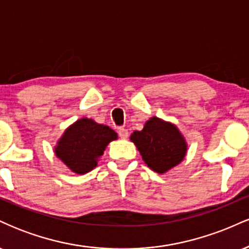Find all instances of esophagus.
<instances>
[{
  "label": "esophagus",
  "instance_id": "34e87169",
  "mask_svg": "<svg viewBox=\"0 0 249 249\" xmlns=\"http://www.w3.org/2000/svg\"><path fill=\"white\" fill-rule=\"evenodd\" d=\"M118 134H119V137H121V138L126 139L128 137V131L124 127H119L118 128Z\"/></svg>",
  "mask_w": 249,
  "mask_h": 249
}]
</instances>
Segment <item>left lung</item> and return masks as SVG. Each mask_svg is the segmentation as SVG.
Listing matches in <instances>:
<instances>
[{"mask_svg":"<svg viewBox=\"0 0 249 249\" xmlns=\"http://www.w3.org/2000/svg\"><path fill=\"white\" fill-rule=\"evenodd\" d=\"M131 141L145 164L157 173H165L177 166L186 154V142L178 128L157 117L147 121L142 131H134Z\"/></svg>","mask_w":249,"mask_h":249,"instance_id":"obj_1","label":"left lung"}]
</instances>
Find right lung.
<instances>
[{
    "label": "right lung",
    "instance_id": "obj_1",
    "mask_svg": "<svg viewBox=\"0 0 249 249\" xmlns=\"http://www.w3.org/2000/svg\"><path fill=\"white\" fill-rule=\"evenodd\" d=\"M116 138L117 133L111 127L83 118L65 131L55 152L72 172L88 173L96 167L108 142Z\"/></svg>",
    "mask_w": 249,
    "mask_h": 249
}]
</instances>
